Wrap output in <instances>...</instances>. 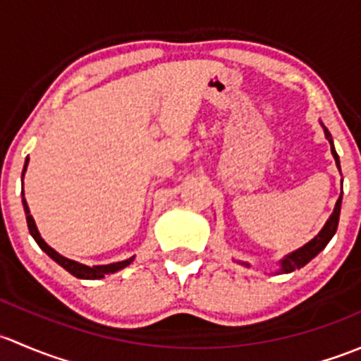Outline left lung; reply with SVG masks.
Masks as SVG:
<instances>
[{
	"instance_id": "obj_1",
	"label": "left lung",
	"mask_w": 361,
	"mask_h": 361,
	"mask_svg": "<svg viewBox=\"0 0 361 361\" xmlns=\"http://www.w3.org/2000/svg\"><path fill=\"white\" fill-rule=\"evenodd\" d=\"M322 126H323V123H322ZM323 132H325L326 140L330 142V151H332L334 159H336L337 169L341 170L339 156H337L336 147H334L332 135H330V132L325 128V126H323ZM341 203H343V192H341L339 200H337L336 207H334L332 215H330L329 221L325 222V226H323L322 231H319L318 235L310 241V243H306L304 247H300L299 250H295V252H292V254L285 255V257L280 261V271H278V273H292V271L300 269V267L306 266V264L310 262L311 259L317 257L319 252H322L323 248L326 247V243L332 240V236L336 235V231H337V224H339V215H341ZM241 264H243V266H248L247 262H241Z\"/></svg>"
}]
</instances>
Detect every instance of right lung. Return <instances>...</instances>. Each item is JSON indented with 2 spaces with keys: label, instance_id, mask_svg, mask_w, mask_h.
Returning <instances> with one entry per match:
<instances>
[{
  "label": "right lung",
  "instance_id": "right-lung-1",
  "mask_svg": "<svg viewBox=\"0 0 361 361\" xmlns=\"http://www.w3.org/2000/svg\"><path fill=\"white\" fill-rule=\"evenodd\" d=\"M27 163H29V159H25L24 170H22V179H24V173H25V169H27ZM22 185H24V184H22ZM22 196H24V188H22ZM22 203H24L25 219H27V228H29V233H31V236L35 238L36 243L39 245V248H42V250L48 255V257L54 259V261L57 262L59 266H62L66 271H69L73 276L81 278V280H100V278H104L106 274L116 273V271L123 269V267H126L130 262L133 261V257H130V259H126V261H121V262H113V264H106V266H94V267L85 266V264H80L76 261H71V259L64 257V255H61L59 252H55L54 248L50 247V245L44 243L42 235H39L38 228H36L35 219H32L31 212H29V207H27V202H25V198H22Z\"/></svg>",
  "mask_w": 361,
  "mask_h": 361
}]
</instances>
